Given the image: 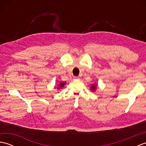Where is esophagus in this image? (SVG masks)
Returning a JSON list of instances; mask_svg holds the SVG:
<instances>
[{
  "label": "esophagus",
  "instance_id": "esophagus-1",
  "mask_svg": "<svg viewBox=\"0 0 146 146\" xmlns=\"http://www.w3.org/2000/svg\"><path fill=\"white\" fill-rule=\"evenodd\" d=\"M74 80H80V78L78 76H74Z\"/></svg>",
  "mask_w": 146,
  "mask_h": 146
}]
</instances>
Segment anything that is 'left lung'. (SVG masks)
<instances>
[{
  "instance_id": "obj_1",
  "label": "left lung",
  "mask_w": 146,
  "mask_h": 146,
  "mask_svg": "<svg viewBox=\"0 0 146 146\" xmlns=\"http://www.w3.org/2000/svg\"><path fill=\"white\" fill-rule=\"evenodd\" d=\"M97 84H94L91 87H90V90L92 91H93V92H95V90H96V89H97Z\"/></svg>"
}]
</instances>
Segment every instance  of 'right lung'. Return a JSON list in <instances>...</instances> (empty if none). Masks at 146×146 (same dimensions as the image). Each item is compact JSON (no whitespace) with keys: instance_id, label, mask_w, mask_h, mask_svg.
I'll list each match as a JSON object with an SVG mask.
<instances>
[{"instance_id":"add662e5","label":"right lung","mask_w":146,"mask_h":146,"mask_svg":"<svg viewBox=\"0 0 146 146\" xmlns=\"http://www.w3.org/2000/svg\"><path fill=\"white\" fill-rule=\"evenodd\" d=\"M65 83H66V82H60V84H58V86L57 87V89H60V88H63V86L65 85Z\"/></svg>"}]
</instances>
